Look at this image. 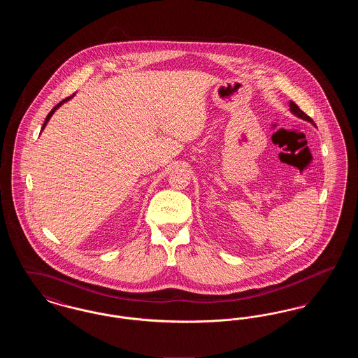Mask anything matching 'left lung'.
<instances>
[{"mask_svg": "<svg viewBox=\"0 0 358 358\" xmlns=\"http://www.w3.org/2000/svg\"><path fill=\"white\" fill-rule=\"evenodd\" d=\"M289 111H291V114H294L295 117H298V118H301V120H307V122H310L313 126H315V123H314V120H311L308 115H306L296 104L294 102H289ZM317 127V126H315Z\"/></svg>", "mask_w": 358, "mask_h": 358, "instance_id": "obj_1", "label": "left lung"}]
</instances>
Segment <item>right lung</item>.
I'll use <instances>...</instances> for the list:
<instances>
[{"label": "right lung", "instance_id": "right-lung-1", "mask_svg": "<svg viewBox=\"0 0 358 358\" xmlns=\"http://www.w3.org/2000/svg\"><path fill=\"white\" fill-rule=\"evenodd\" d=\"M73 96H75V94H72V95H71V96H69V98H66V99H64V101H62V102L57 103V104H56V106H55V107H53V108H52L51 113H50V114H48V115H47V118H45V120H44V123H43V127H41V131H43V130H44V129H45V126H47V123H48V122H50V120H51L52 115H53V114H55V111H56V110H57V108H59V107H62V104H64V103L69 102V99H72V98H73Z\"/></svg>", "mask_w": 358, "mask_h": 358}]
</instances>
